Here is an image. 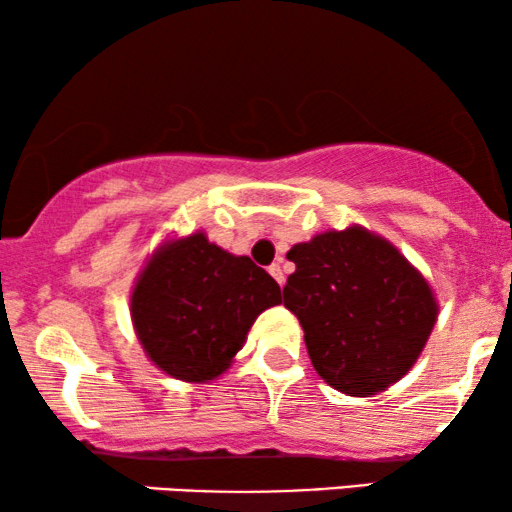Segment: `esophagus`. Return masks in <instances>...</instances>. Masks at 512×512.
Wrapping results in <instances>:
<instances>
[{
    "instance_id": "esophagus-1",
    "label": "esophagus",
    "mask_w": 512,
    "mask_h": 512,
    "mask_svg": "<svg viewBox=\"0 0 512 512\" xmlns=\"http://www.w3.org/2000/svg\"><path fill=\"white\" fill-rule=\"evenodd\" d=\"M269 273H271L273 278H276L278 285H285V273H283V269H280V264H271L269 266Z\"/></svg>"
}]
</instances>
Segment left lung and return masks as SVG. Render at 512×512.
Instances as JSON below:
<instances>
[{
  "instance_id": "obj_1",
  "label": "left lung",
  "mask_w": 512,
  "mask_h": 512,
  "mask_svg": "<svg viewBox=\"0 0 512 512\" xmlns=\"http://www.w3.org/2000/svg\"><path fill=\"white\" fill-rule=\"evenodd\" d=\"M285 308L304 327L322 380L369 397L406 376L436 322L434 292L392 243L362 227L297 243Z\"/></svg>"
}]
</instances>
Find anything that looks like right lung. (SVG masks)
I'll list each match as a JSON object with an SVG mask.
<instances>
[{
	"label": "right lung",
	"mask_w": 512,
	"mask_h": 512,
	"mask_svg": "<svg viewBox=\"0 0 512 512\" xmlns=\"http://www.w3.org/2000/svg\"><path fill=\"white\" fill-rule=\"evenodd\" d=\"M280 304V287L250 257L192 234L160 248L136 280L132 320L146 355L187 383L218 378L248 329Z\"/></svg>",
	"instance_id": "add662e5"
}]
</instances>
